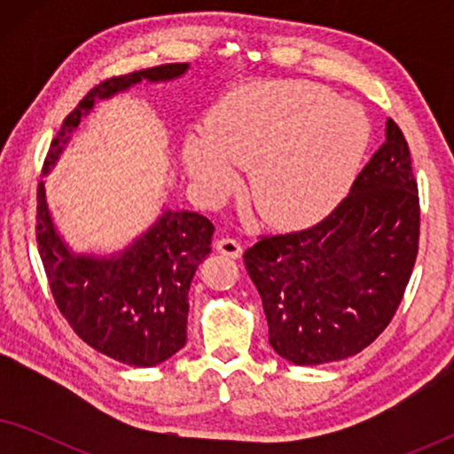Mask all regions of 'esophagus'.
<instances>
[{
    "label": "esophagus",
    "mask_w": 454,
    "mask_h": 454,
    "mask_svg": "<svg viewBox=\"0 0 454 454\" xmlns=\"http://www.w3.org/2000/svg\"><path fill=\"white\" fill-rule=\"evenodd\" d=\"M216 252L223 254V256L227 258H241V254H244V247H241V244L238 239H231V238H223L216 241Z\"/></svg>",
    "instance_id": "1"
}]
</instances>
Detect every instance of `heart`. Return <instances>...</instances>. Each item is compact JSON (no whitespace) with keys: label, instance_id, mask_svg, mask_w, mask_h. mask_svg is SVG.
<instances>
[{"label":"heart","instance_id":"obj_1","mask_svg":"<svg viewBox=\"0 0 454 454\" xmlns=\"http://www.w3.org/2000/svg\"><path fill=\"white\" fill-rule=\"evenodd\" d=\"M370 145L357 105L308 82L275 80L238 86L207 117V132L188 134L182 160L207 194H223L238 167H250V196L277 229L312 225L349 188Z\"/></svg>","mask_w":454,"mask_h":454}]
</instances>
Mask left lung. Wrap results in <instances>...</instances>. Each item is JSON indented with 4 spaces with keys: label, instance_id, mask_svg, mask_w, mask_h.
<instances>
[{
    "label": "left lung",
    "instance_id": "8db88e82",
    "mask_svg": "<svg viewBox=\"0 0 454 454\" xmlns=\"http://www.w3.org/2000/svg\"><path fill=\"white\" fill-rule=\"evenodd\" d=\"M387 140L326 219L262 238L244 254L269 343L295 365L356 356L388 326L411 277L419 198L407 140L393 120Z\"/></svg>",
    "mask_w": 454,
    "mask_h": 454
}]
</instances>
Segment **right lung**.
I'll list each match as a JSON object with an SVG mask.
<instances>
[{
	"mask_svg": "<svg viewBox=\"0 0 454 454\" xmlns=\"http://www.w3.org/2000/svg\"><path fill=\"white\" fill-rule=\"evenodd\" d=\"M188 70L190 64H165L95 86L61 123L43 176L58 165L72 134L98 101L142 80L171 82ZM213 233L207 216L163 208L159 219L120 252L109 256L74 252L55 227L45 182L36 192V244L59 312L86 345L136 368L163 364L185 345L190 283L210 254Z\"/></svg>",
	"mask_w": 454,
	"mask_h": 454,
	"instance_id": "obj_1",
	"label": "right lung"
}]
</instances>
